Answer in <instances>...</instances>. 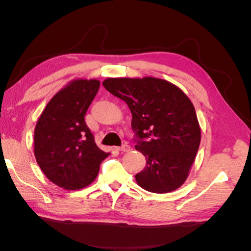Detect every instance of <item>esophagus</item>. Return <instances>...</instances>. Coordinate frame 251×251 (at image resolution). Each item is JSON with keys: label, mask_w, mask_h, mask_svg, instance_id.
Masks as SVG:
<instances>
[{"label": "esophagus", "mask_w": 251, "mask_h": 251, "mask_svg": "<svg viewBox=\"0 0 251 251\" xmlns=\"http://www.w3.org/2000/svg\"><path fill=\"white\" fill-rule=\"evenodd\" d=\"M116 149L119 151H128L131 150V147L128 146V144H124L123 147H119V148H116Z\"/></svg>", "instance_id": "obj_1"}]
</instances>
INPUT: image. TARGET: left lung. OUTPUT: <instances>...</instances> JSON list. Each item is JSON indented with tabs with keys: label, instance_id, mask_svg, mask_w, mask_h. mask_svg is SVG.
<instances>
[{
	"label": "left lung",
	"instance_id": "obj_1",
	"mask_svg": "<svg viewBox=\"0 0 251 251\" xmlns=\"http://www.w3.org/2000/svg\"><path fill=\"white\" fill-rule=\"evenodd\" d=\"M102 85L132 113V128L140 139L135 149L147 159L135 176L137 184L156 194L176 191L187 179L201 141L191 100L174 83L151 76L110 77Z\"/></svg>",
	"mask_w": 251,
	"mask_h": 251
}]
</instances>
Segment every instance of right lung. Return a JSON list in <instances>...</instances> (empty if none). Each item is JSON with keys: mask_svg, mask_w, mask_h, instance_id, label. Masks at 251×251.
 Wrapping results in <instances>:
<instances>
[{"mask_svg": "<svg viewBox=\"0 0 251 251\" xmlns=\"http://www.w3.org/2000/svg\"><path fill=\"white\" fill-rule=\"evenodd\" d=\"M95 78L67 83L45 107L34 128V156L52 183L78 191L96 179L110 153L96 146L85 115L100 89Z\"/></svg>", "mask_w": 251, "mask_h": 251, "instance_id": "add662e5", "label": "right lung"}]
</instances>
